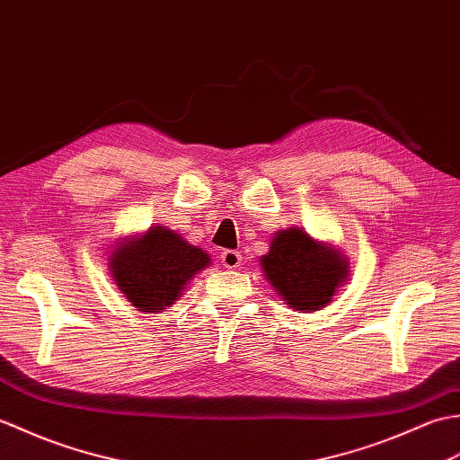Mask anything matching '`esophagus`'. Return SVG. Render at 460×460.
Returning <instances> with one entry per match:
<instances>
[{
	"mask_svg": "<svg viewBox=\"0 0 460 460\" xmlns=\"http://www.w3.org/2000/svg\"><path fill=\"white\" fill-rule=\"evenodd\" d=\"M220 261L226 270H236L242 265V256H240V252H236V250H226V252H222Z\"/></svg>",
	"mask_w": 460,
	"mask_h": 460,
	"instance_id": "34e87169",
	"label": "esophagus"
}]
</instances>
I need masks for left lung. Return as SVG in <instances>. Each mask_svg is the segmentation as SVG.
<instances>
[{"mask_svg": "<svg viewBox=\"0 0 460 460\" xmlns=\"http://www.w3.org/2000/svg\"><path fill=\"white\" fill-rule=\"evenodd\" d=\"M260 265L281 301L301 313L324 309L350 275L349 258L339 248L297 226L273 234Z\"/></svg>", "mask_w": 460, "mask_h": 460, "instance_id": "obj_1", "label": "left lung"}]
</instances>
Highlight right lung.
<instances>
[{"label":"right lung","instance_id":"right-lung-1","mask_svg":"<svg viewBox=\"0 0 460 460\" xmlns=\"http://www.w3.org/2000/svg\"><path fill=\"white\" fill-rule=\"evenodd\" d=\"M212 263L175 230L151 226L137 236L119 238L108 258V271L119 293L141 313H161L179 301L189 281Z\"/></svg>","mask_w":460,"mask_h":460}]
</instances>
